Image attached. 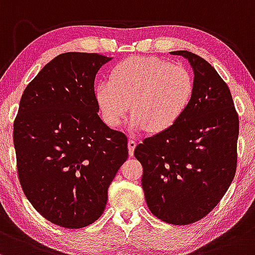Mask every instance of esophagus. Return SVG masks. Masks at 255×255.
I'll use <instances>...</instances> for the list:
<instances>
[{
	"mask_svg": "<svg viewBox=\"0 0 255 255\" xmlns=\"http://www.w3.org/2000/svg\"><path fill=\"white\" fill-rule=\"evenodd\" d=\"M136 145H137V142L135 139H128V154H130V155H133V150H135Z\"/></svg>",
	"mask_w": 255,
	"mask_h": 255,
	"instance_id": "esophagus-1",
	"label": "esophagus"
}]
</instances>
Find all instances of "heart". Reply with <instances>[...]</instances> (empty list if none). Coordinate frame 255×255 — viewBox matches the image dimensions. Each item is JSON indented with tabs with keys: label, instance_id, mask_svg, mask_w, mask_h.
Returning <instances> with one entry per match:
<instances>
[{
	"label": "heart",
	"instance_id": "1",
	"mask_svg": "<svg viewBox=\"0 0 255 255\" xmlns=\"http://www.w3.org/2000/svg\"><path fill=\"white\" fill-rule=\"evenodd\" d=\"M193 90V77L184 66L132 56L113 68L110 82L96 85L95 99L108 127H120L131 108L132 130L161 132L181 118Z\"/></svg>",
	"mask_w": 255,
	"mask_h": 255
}]
</instances>
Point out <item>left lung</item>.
<instances>
[{
	"label": "left lung",
	"mask_w": 255,
	"mask_h": 255,
	"mask_svg": "<svg viewBox=\"0 0 255 255\" xmlns=\"http://www.w3.org/2000/svg\"><path fill=\"white\" fill-rule=\"evenodd\" d=\"M194 90L171 128L135 149L150 212L162 222L188 225L207 216L227 193L237 166L239 114L227 83L210 62L188 50Z\"/></svg>",
	"instance_id": "obj_1"
}]
</instances>
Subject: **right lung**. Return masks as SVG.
I'll use <instances>...</instances> for the list:
<instances>
[{
	"label": "right lung",
	"mask_w": 255,
	"mask_h": 255,
	"mask_svg": "<svg viewBox=\"0 0 255 255\" xmlns=\"http://www.w3.org/2000/svg\"><path fill=\"white\" fill-rule=\"evenodd\" d=\"M111 59L60 54L20 100L13 131L20 184L37 212L59 227L79 229L99 219L128 159V137L97 114L94 82Z\"/></svg>",
	"instance_id": "right-lung-1"
}]
</instances>
